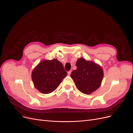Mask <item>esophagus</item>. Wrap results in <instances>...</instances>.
<instances>
[{"instance_id": "1", "label": "esophagus", "mask_w": 133, "mask_h": 133, "mask_svg": "<svg viewBox=\"0 0 133 133\" xmlns=\"http://www.w3.org/2000/svg\"><path fill=\"white\" fill-rule=\"evenodd\" d=\"M71 70H70V71H69L68 72V75H70V74H71Z\"/></svg>"}]
</instances>
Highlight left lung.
<instances>
[{
  "label": "left lung",
  "mask_w": 133,
  "mask_h": 133,
  "mask_svg": "<svg viewBox=\"0 0 133 133\" xmlns=\"http://www.w3.org/2000/svg\"><path fill=\"white\" fill-rule=\"evenodd\" d=\"M76 66L77 68L71 72L70 76L78 89L85 94H91L97 90L101 85L103 79L102 66L83 58L78 59Z\"/></svg>",
  "instance_id": "obj_1"
}]
</instances>
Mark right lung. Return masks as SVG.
Masks as SVG:
<instances>
[{"instance_id":"right-lung-1","label":"right lung","mask_w":133,"mask_h":133,"mask_svg":"<svg viewBox=\"0 0 133 133\" xmlns=\"http://www.w3.org/2000/svg\"><path fill=\"white\" fill-rule=\"evenodd\" d=\"M67 75L63 64L57 59L43 60L32 71L31 79L36 89L43 94L54 91Z\"/></svg>"}]
</instances>
